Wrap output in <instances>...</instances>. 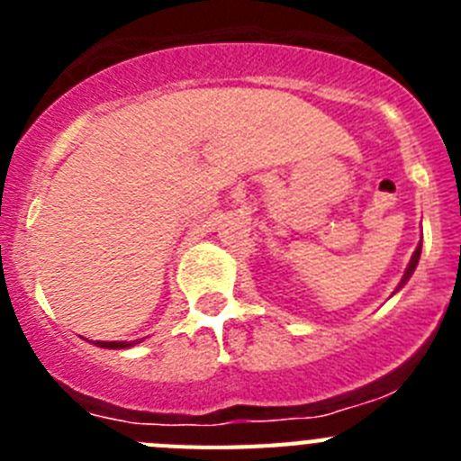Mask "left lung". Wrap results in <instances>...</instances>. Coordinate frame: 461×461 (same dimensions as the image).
Returning a JSON list of instances; mask_svg holds the SVG:
<instances>
[{
	"mask_svg": "<svg viewBox=\"0 0 461 461\" xmlns=\"http://www.w3.org/2000/svg\"><path fill=\"white\" fill-rule=\"evenodd\" d=\"M420 249H422V247H420V244H418V249H415V251H413V258H411L409 267H406V272H404V279H402V284H399V288L404 286V284H406V279H409V276H411V275H413L415 266H418V260H420Z\"/></svg>",
	"mask_w": 461,
	"mask_h": 461,
	"instance_id": "1",
	"label": "left lung"
}]
</instances>
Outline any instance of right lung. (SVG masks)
<instances>
[{
  "label": "right lung",
  "instance_id": "obj_1",
  "mask_svg": "<svg viewBox=\"0 0 461 461\" xmlns=\"http://www.w3.org/2000/svg\"><path fill=\"white\" fill-rule=\"evenodd\" d=\"M131 344H129V341H96V346H101V348H126V346Z\"/></svg>",
  "mask_w": 461,
  "mask_h": 461
}]
</instances>
